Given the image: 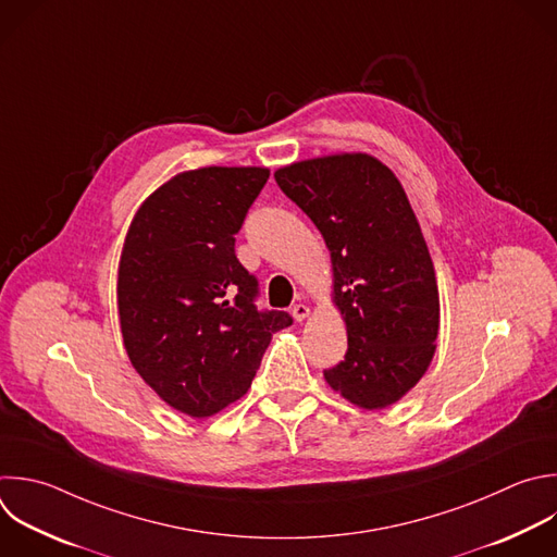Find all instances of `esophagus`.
I'll return each mask as SVG.
<instances>
[{
    "mask_svg": "<svg viewBox=\"0 0 557 557\" xmlns=\"http://www.w3.org/2000/svg\"><path fill=\"white\" fill-rule=\"evenodd\" d=\"M293 317H295V321L301 323L310 317V308L306 304H297V306H293Z\"/></svg>",
    "mask_w": 557,
    "mask_h": 557,
    "instance_id": "34e87169",
    "label": "esophagus"
}]
</instances>
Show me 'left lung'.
I'll list each match as a JSON object with an SVG mask.
<instances>
[{
  "instance_id": "obj_1",
  "label": "left lung",
  "mask_w": 557,
  "mask_h": 557,
  "mask_svg": "<svg viewBox=\"0 0 557 557\" xmlns=\"http://www.w3.org/2000/svg\"><path fill=\"white\" fill-rule=\"evenodd\" d=\"M275 181L332 260L347 351L325 383L360 409L392 407L426 374L440 332L435 269L403 183L367 152L295 161Z\"/></svg>"
}]
</instances>
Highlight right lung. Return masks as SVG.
I'll list each match as a JSON object with an SVG mask.
<instances>
[{"instance_id":"right-lung-1","label":"right lung","mask_w":557,"mask_h":557,"mask_svg":"<svg viewBox=\"0 0 557 557\" xmlns=\"http://www.w3.org/2000/svg\"><path fill=\"white\" fill-rule=\"evenodd\" d=\"M269 168L208 165L174 174L139 206L117 267V314L135 372L172 409L210 418L247 394L273 332L236 234Z\"/></svg>"}]
</instances>
